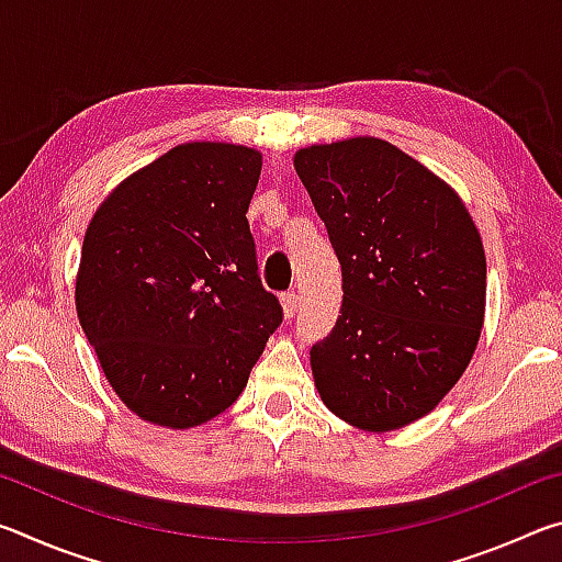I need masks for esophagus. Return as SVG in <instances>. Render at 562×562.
Here are the masks:
<instances>
[{
  "label": "esophagus",
  "instance_id": "34e87169",
  "mask_svg": "<svg viewBox=\"0 0 562 562\" xmlns=\"http://www.w3.org/2000/svg\"><path fill=\"white\" fill-rule=\"evenodd\" d=\"M280 302H282L284 317L292 319V317H294V312H297V307H300V294L294 292V290H290V292H284V294H282Z\"/></svg>",
  "mask_w": 562,
  "mask_h": 562
}]
</instances>
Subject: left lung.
<instances>
[{
	"mask_svg": "<svg viewBox=\"0 0 562 562\" xmlns=\"http://www.w3.org/2000/svg\"><path fill=\"white\" fill-rule=\"evenodd\" d=\"M341 265L335 329L310 351L331 414L394 431L436 408L479 345L486 255L461 198L382 138L294 154Z\"/></svg>",
	"mask_w": 562,
	"mask_h": 562,
	"instance_id": "left-lung-1",
	"label": "left lung"
}]
</instances>
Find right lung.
<instances>
[{
	"mask_svg": "<svg viewBox=\"0 0 562 562\" xmlns=\"http://www.w3.org/2000/svg\"><path fill=\"white\" fill-rule=\"evenodd\" d=\"M260 168L255 148L176 146L91 217L76 312L113 392L144 422L190 429L223 414L282 325L245 217Z\"/></svg>",
	"mask_w": 562,
	"mask_h": 562,
	"instance_id": "add662e5",
	"label": "right lung"
}]
</instances>
